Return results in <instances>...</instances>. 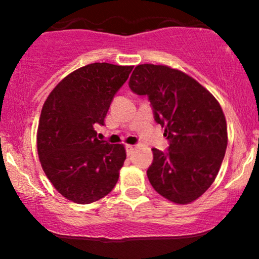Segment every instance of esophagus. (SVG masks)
Segmentation results:
<instances>
[{
    "mask_svg": "<svg viewBox=\"0 0 259 259\" xmlns=\"http://www.w3.org/2000/svg\"><path fill=\"white\" fill-rule=\"evenodd\" d=\"M125 150H126L127 156H130V154H132V152H133V150H134V146H133V145H126Z\"/></svg>",
    "mask_w": 259,
    "mask_h": 259,
    "instance_id": "esophagus-1",
    "label": "esophagus"
}]
</instances>
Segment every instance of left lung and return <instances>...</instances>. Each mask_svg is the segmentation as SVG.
Masks as SVG:
<instances>
[{"label":"left lung","mask_w":259,"mask_h":259,"mask_svg":"<svg viewBox=\"0 0 259 259\" xmlns=\"http://www.w3.org/2000/svg\"><path fill=\"white\" fill-rule=\"evenodd\" d=\"M129 88L148 97L169 141L167 152L152 148L151 185L174 203H191L212 185L224 159L228 132L221 105L194 78L167 65H138Z\"/></svg>","instance_id":"1"}]
</instances>
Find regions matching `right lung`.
<instances>
[{"label": "right lung", "mask_w": 259, "mask_h": 259, "mask_svg": "<svg viewBox=\"0 0 259 259\" xmlns=\"http://www.w3.org/2000/svg\"><path fill=\"white\" fill-rule=\"evenodd\" d=\"M132 65L91 63L74 70L45 101L37 129L41 167L55 189L79 204L112 191L126 158L123 145L97 139L109 106Z\"/></svg>", "instance_id": "add662e5"}]
</instances>
